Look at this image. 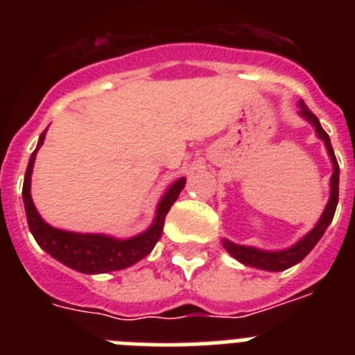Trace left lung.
<instances>
[{
	"label": "left lung",
	"instance_id": "left-lung-1",
	"mask_svg": "<svg viewBox=\"0 0 355 355\" xmlns=\"http://www.w3.org/2000/svg\"><path fill=\"white\" fill-rule=\"evenodd\" d=\"M299 115L302 119H306V121L315 128L316 137H318V139L325 144V147H327L329 158H331L332 162L331 196H329L327 206H325L324 213H322V216H320V220L316 222L315 227H313L307 234H304L297 243L288 247V249L263 250V249H258V247L238 245V243H233V241L227 240V238L222 240L224 249L227 250L234 259H238V261L243 263V265L247 266H252V268H259V270L281 272L302 261L307 254L311 252L313 247L318 243L320 238L324 236L325 229L329 227V224L332 222V216H334V211H336L338 192H340V167H338L336 156H334V149H332L331 146V139H329V135L324 131V128H322L320 121L316 119V115L313 114V112H309V108H307L304 101H299Z\"/></svg>",
	"mask_w": 355,
	"mask_h": 355
}]
</instances>
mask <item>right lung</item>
Wrapping results in <instances>:
<instances>
[{
    "label": "right lung",
    "instance_id": "1",
    "mask_svg": "<svg viewBox=\"0 0 355 355\" xmlns=\"http://www.w3.org/2000/svg\"><path fill=\"white\" fill-rule=\"evenodd\" d=\"M44 139H46V131L40 135L37 149L31 153L23 184V200L24 209H26L28 227H30L31 234L40 245V249L46 250L51 258L64 263L72 270L90 275L122 270V268H128V266L146 258L147 254L155 249L156 241L162 236L165 216L183 190L187 180L180 178L167 188V192L163 193L158 202L155 220L144 233L135 234L131 238H115L110 236V234L64 231V229L53 227L44 220L37 211L33 200H31V172H33L37 150L44 144Z\"/></svg>",
    "mask_w": 355,
    "mask_h": 355
}]
</instances>
